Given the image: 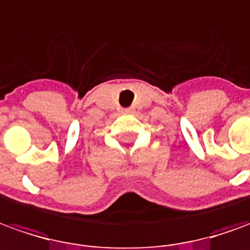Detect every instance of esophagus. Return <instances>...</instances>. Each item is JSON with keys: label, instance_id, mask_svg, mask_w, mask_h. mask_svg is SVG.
<instances>
[{"label": "esophagus", "instance_id": "obj_1", "mask_svg": "<svg viewBox=\"0 0 250 250\" xmlns=\"http://www.w3.org/2000/svg\"><path fill=\"white\" fill-rule=\"evenodd\" d=\"M124 113H133V109H132V107H129V109H125V110H124Z\"/></svg>", "mask_w": 250, "mask_h": 250}]
</instances>
